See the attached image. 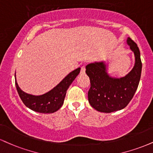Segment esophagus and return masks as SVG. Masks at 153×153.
Here are the masks:
<instances>
[{
    "label": "esophagus",
    "mask_w": 153,
    "mask_h": 153,
    "mask_svg": "<svg viewBox=\"0 0 153 153\" xmlns=\"http://www.w3.org/2000/svg\"><path fill=\"white\" fill-rule=\"evenodd\" d=\"M80 73L81 74H85V68L84 66H82L81 69H80Z\"/></svg>",
    "instance_id": "34e87169"
}]
</instances>
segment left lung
Instances as JSON below:
<instances>
[{
  "mask_svg": "<svg viewBox=\"0 0 153 153\" xmlns=\"http://www.w3.org/2000/svg\"><path fill=\"white\" fill-rule=\"evenodd\" d=\"M127 43L134 53L135 62L132 71L125 77H110L103 62H95L86 65L85 73L91 80L88 101L97 111L109 113L123 109L137 91L142 71L140 53L137 44L131 38H128Z\"/></svg>",
  "mask_w": 153,
  "mask_h": 153,
  "instance_id": "obj_1",
  "label": "left lung"
}]
</instances>
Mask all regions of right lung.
<instances>
[{
  "instance_id": "right-lung-1",
  "label": "right lung",
  "mask_w": 153,
  "mask_h": 153,
  "mask_svg": "<svg viewBox=\"0 0 153 153\" xmlns=\"http://www.w3.org/2000/svg\"><path fill=\"white\" fill-rule=\"evenodd\" d=\"M80 71L78 68L72 71L53 89L43 95H33L25 93L19 88L16 79V89L24 105L30 110L40 113H55L61 108L67 90L80 73Z\"/></svg>"
}]
</instances>
